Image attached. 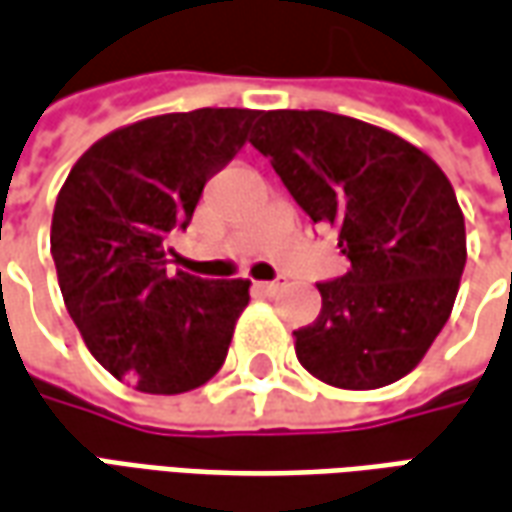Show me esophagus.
<instances>
[{"label": "esophagus", "mask_w": 512, "mask_h": 512, "mask_svg": "<svg viewBox=\"0 0 512 512\" xmlns=\"http://www.w3.org/2000/svg\"><path fill=\"white\" fill-rule=\"evenodd\" d=\"M284 287H287V278L284 276H278L276 281H262V284H259V290L264 292H278L284 290Z\"/></svg>", "instance_id": "34e87169"}]
</instances>
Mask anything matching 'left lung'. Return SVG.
I'll list each match as a JSON object with an SVG mask.
<instances>
[{"mask_svg": "<svg viewBox=\"0 0 512 512\" xmlns=\"http://www.w3.org/2000/svg\"><path fill=\"white\" fill-rule=\"evenodd\" d=\"M250 144L309 220L334 225L348 273L317 284L295 331L320 382L373 390L407 376L446 326L465 267V220L443 169L410 142L329 111H262Z\"/></svg>", "mask_w": 512, "mask_h": 512, "instance_id": "8db88e82", "label": "left lung"}]
</instances>
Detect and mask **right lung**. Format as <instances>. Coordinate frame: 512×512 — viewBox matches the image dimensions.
I'll return each mask as SVG.
<instances>
[{"mask_svg":"<svg viewBox=\"0 0 512 512\" xmlns=\"http://www.w3.org/2000/svg\"><path fill=\"white\" fill-rule=\"evenodd\" d=\"M256 119L248 108L142 119L83 153L58 195L49 245L66 309L91 357L142 393H189L225 362L250 281L169 270L167 236L186 231Z\"/></svg>","mask_w":512,"mask_h":512,"instance_id":"1","label":"right lung"}]
</instances>
